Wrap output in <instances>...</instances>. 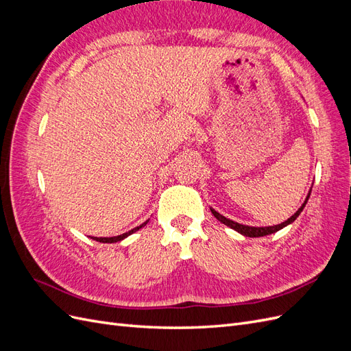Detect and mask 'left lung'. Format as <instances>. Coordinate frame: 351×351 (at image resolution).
<instances>
[{"mask_svg": "<svg viewBox=\"0 0 351 351\" xmlns=\"http://www.w3.org/2000/svg\"><path fill=\"white\" fill-rule=\"evenodd\" d=\"M311 192H312V187H311V190H309V193H307V196H306V199H304V202H303V205L295 210V214L291 215L287 221L281 222V224H278V226H269V227H250V226H244V224H239V222H236V221L226 218L224 215H221L219 212H217L214 208H209V209H210L212 214H214V217H215L219 222H222V224H224V226H227V227L232 228L234 231L240 232V234L246 236V237H263V236H268V234H274V232H277V231L282 230L284 227L290 226L291 222H294V221L297 219V217H299V215L302 214V210L304 209V206H306V204H307V200H309Z\"/></svg>", "mask_w": 351, "mask_h": 351, "instance_id": "8db88e82", "label": "left lung"}]
</instances>
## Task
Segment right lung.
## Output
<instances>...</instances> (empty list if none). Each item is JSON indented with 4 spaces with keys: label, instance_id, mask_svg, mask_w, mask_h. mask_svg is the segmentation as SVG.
<instances>
[{
    "label": "right lung",
    "instance_id": "1",
    "mask_svg": "<svg viewBox=\"0 0 351 351\" xmlns=\"http://www.w3.org/2000/svg\"><path fill=\"white\" fill-rule=\"evenodd\" d=\"M149 221V219H147ZM147 221H145L143 224H141V226H137L136 228H133V230H130V231H127V232H123V234H120V236H115V237H90V239H93V240H97V241H99V243H117V241H121V240H124L125 237H129V236H132L133 232H136V231H139L142 227H145L146 224H147Z\"/></svg>",
    "mask_w": 351,
    "mask_h": 351
}]
</instances>
